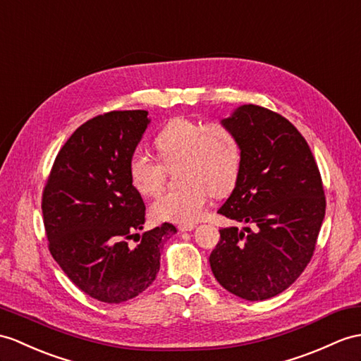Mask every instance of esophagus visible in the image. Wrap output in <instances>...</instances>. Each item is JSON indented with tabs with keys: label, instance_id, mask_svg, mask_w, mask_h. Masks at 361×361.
<instances>
[{
	"label": "esophagus",
	"instance_id": "1",
	"mask_svg": "<svg viewBox=\"0 0 361 361\" xmlns=\"http://www.w3.org/2000/svg\"><path fill=\"white\" fill-rule=\"evenodd\" d=\"M178 228H179V231L183 233V231H192L196 228V225L195 224H182Z\"/></svg>",
	"mask_w": 361,
	"mask_h": 361
}]
</instances>
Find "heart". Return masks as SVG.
Segmentation results:
<instances>
[{
  "label": "heart",
  "mask_w": 361,
  "mask_h": 361,
  "mask_svg": "<svg viewBox=\"0 0 361 361\" xmlns=\"http://www.w3.org/2000/svg\"><path fill=\"white\" fill-rule=\"evenodd\" d=\"M159 161L136 150L128 157V178L140 196H156L174 170L180 188L166 191L152 205L157 221L192 224L204 214L209 195L222 197L233 191L242 169V145L224 124L178 116L154 137Z\"/></svg>",
  "instance_id": "1"
}]
</instances>
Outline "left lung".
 Wrapping results in <instances>:
<instances>
[{"instance_id":"1","label":"left lung","mask_w":361,"mask_h":361,"mask_svg":"<svg viewBox=\"0 0 361 361\" xmlns=\"http://www.w3.org/2000/svg\"><path fill=\"white\" fill-rule=\"evenodd\" d=\"M242 145V169L217 213L250 224L219 230L209 265L226 291L245 300L283 293L311 262L326 211L317 162L291 122L259 105L222 121Z\"/></svg>"}]
</instances>
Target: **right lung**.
Masks as SVG:
<instances>
[{
  "label": "right lung",
  "mask_w": 361,
  "mask_h": 361,
  "mask_svg": "<svg viewBox=\"0 0 361 361\" xmlns=\"http://www.w3.org/2000/svg\"><path fill=\"white\" fill-rule=\"evenodd\" d=\"M147 114L109 111L84 122L59 150L42 190L51 257L81 291L105 303L145 291L159 272L165 239L176 233L166 222L136 233L145 205L130 182L128 157L150 122Z\"/></svg>",
  "instance_id": "right-lung-1"
}]
</instances>
